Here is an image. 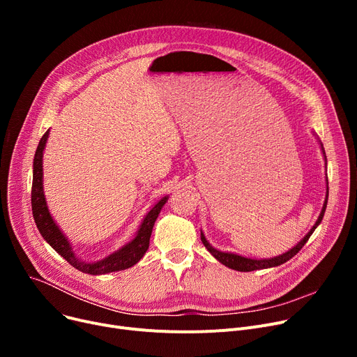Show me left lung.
<instances>
[{"label": "left lung", "mask_w": 357, "mask_h": 357, "mask_svg": "<svg viewBox=\"0 0 357 357\" xmlns=\"http://www.w3.org/2000/svg\"><path fill=\"white\" fill-rule=\"evenodd\" d=\"M321 144V143H320ZM321 150H323V155H324V159H326V152L323 149V144H321ZM328 185V182H327ZM327 199H328V186H327V195H326V201H324V205H323V210H321V214L320 217H318V220L315 221V224L312 226V229L307 233V236L298 243L296 246H294L291 250H288L287 253L280 255V256H276V257H272V259H249V257H243V256H238V255H234V253H226V252H220L217 249H214L210 243L207 241V238H205V236L202 234L201 231V241L204 243L205 249H207L218 261L220 264H222L224 266H227L230 269H234V271H238V272H252V271H257V269H268V268H275V266H279L285 264L287 260H289L291 257H294L299 250H301L304 248L305 243L308 241L310 236L314 233V230L317 229L318 224L321 222L323 217H324V213H326V207H327Z\"/></svg>", "instance_id": "1"}]
</instances>
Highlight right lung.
I'll list each match as a JSON object with an SVG mask.
<instances>
[{
    "label": "right lung",
    "instance_id": "1",
    "mask_svg": "<svg viewBox=\"0 0 357 357\" xmlns=\"http://www.w3.org/2000/svg\"><path fill=\"white\" fill-rule=\"evenodd\" d=\"M47 137H49V130L40 139L39 146H37V150H36L34 160H33V185H31L33 217L36 221V226L39 229L43 238L68 261L69 265H72L75 269H78L84 273L104 275L109 272L124 271L136 265L137 261L143 257L146 250L149 249V241H150V236H152L155 221L165 202L167 201V197H163L155 207L146 214L136 237L131 241H128L127 245L123 246L120 250L109 255L102 260L93 261V264H88V261L79 260L77 256H75L70 243L68 241L65 234L53 221L47 208L45 194H43V149L46 146Z\"/></svg>",
    "mask_w": 357,
    "mask_h": 357
}]
</instances>
